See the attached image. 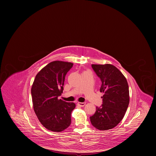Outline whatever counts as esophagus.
Listing matches in <instances>:
<instances>
[{"label": "esophagus", "mask_w": 156, "mask_h": 156, "mask_svg": "<svg viewBox=\"0 0 156 156\" xmlns=\"http://www.w3.org/2000/svg\"><path fill=\"white\" fill-rule=\"evenodd\" d=\"M77 105L78 106H80V107H83V106L85 105V102H78L77 103Z\"/></svg>", "instance_id": "obj_1"}]
</instances>
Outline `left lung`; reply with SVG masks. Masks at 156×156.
Returning <instances> with one entry per match:
<instances>
[{
    "mask_svg": "<svg viewBox=\"0 0 156 156\" xmlns=\"http://www.w3.org/2000/svg\"><path fill=\"white\" fill-rule=\"evenodd\" d=\"M92 67L102 81L100 92L103 94V104L96 108L90 119L97 129H111L119 123L128 107V84L125 76L114 65L92 64Z\"/></svg>",
    "mask_w": 156,
    "mask_h": 156,
    "instance_id": "1",
    "label": "left lung"
}]
</instances>
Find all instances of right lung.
<instances>
[{
    "mask_svg": "<svg viewBox=\"0 0 156 156\" xmlns=\"http://www.w3.org/2000/svg\"><path fill=\"white\" fill-rule=\"evenodd\" d=\"M73 65L61 61L48 63L37 74L31 87L34 111L41 124L52 132H62L71 125V114L76 105L58 97L62 93L65 76Z\"/></svg>",
    "mask_w": 156,
    "mask_h": 156,
    "instance_id": "1",
    "label": "right lung"
}]
</instances>
